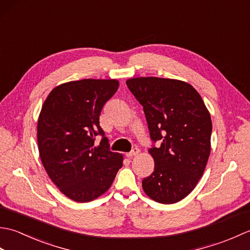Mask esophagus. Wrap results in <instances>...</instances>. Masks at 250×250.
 Returning <instances> with one entry per match:
<instances>
[{"label": "esophagus", "instance_id": "34e87169", "mask_svg": "<svg viewBox=\"0 0 250 250\" xmlns=\"http://www.w3.org/2000/svg\"><path fill=\"white\" fill-rule=\"evenodd\" d=\"M140 153V149L139 148H133V149H132V151H130V152H128V153H125V156L128 157V158H132V157H135V156H137Z\"/></svg>", "mask_w": 250, "mask_h": 250}]
</instances>
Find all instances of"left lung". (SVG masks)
<instances>
[{"label":"left lung","instance_id":"left-lung-1","mask_svg":"<svg viewBox=\"0 0 250 250\" xmlns=\"http://www.w3.org/2000/svg\"><path fill=\"white\" fill-rule=\"evenodd\" d=\"M125 83L143 105L151 140L161 142L148 151L155 169L143 179V190L158 203H176L195 188L208 161L209 111L186 82L151 76Z\"/></svg>","mask_w":250,"mask_h":250}]
</instances>
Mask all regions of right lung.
<instances>
[{
  "label": "right lung",
  "instance_id": "obj_1",
  "mask_svg": "<svg viewBox=\"0 0 250 250\" xmlns=\"http://www.w3.org/2000/svg\"><path fill=\"white\" fill-rule=\"evenodd\" d=\"M117 79H82L50 91L37 119L41 161L61 192L75 202H90L107 191L124 156L108 148L99 117L118 90ZM104 139L95 146V136Z\"/></svg>",
  "mask_w": 250,
  "mask_h": 250
}]
</instances>
